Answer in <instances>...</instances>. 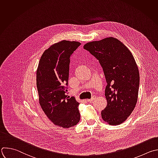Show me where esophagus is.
Instances as JSON below:
<instances>
[{"label":"esophagus","mask_w":158,"mask_h":158,"mask_svg":"<svg viewBox=\"0 0 158 158\" xmlns=\"http://www.w3.org/2000/svg\"><path fill=\"white\" fill-rule=\"evenodd\" d=\"M94 98H95V97H94V96H93L91 98H90V99H87V101H88V102H92V101H93V100H94Z\"/></svg>","instance_id":"1"}]
</instances>
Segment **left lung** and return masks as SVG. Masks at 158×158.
Instances as JSON below:
<instances>
[{"label": "left lung", "instance_id": "1", "mask_svg": "<svg viewBox=\"0 0 158 158\" xmlns=\"http://www.w3.org/2000/svg\"><path fill=\"white\" fill-rule=\"evenodd\" d=\"M84 48L98 60L107 83V105L102 118L110 125H120L131 115L138 100L139 74L135 60L128 48L113 37L87 43Z\"/></svg>", "mask_w": 158, "mask_h": 158}]
</instances>
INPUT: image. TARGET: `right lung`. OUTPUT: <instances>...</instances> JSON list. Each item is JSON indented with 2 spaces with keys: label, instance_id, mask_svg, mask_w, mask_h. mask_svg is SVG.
<instances>
[{
  "label": "right lung",
  "instance_id": "add662e5",
  "mask_svg": "<svg viewBox=\"0 0 158 158\" xmlns=\"http://www.w3.org/2000/svg\"><path fill=\"white\" fill-rule=\"evenodd\" d=\"M81 45L63 40L51 45L43 53L36 71L40 105L55 125L72 127L80 120L79 103L66 94L70 57Z\"/></svg>",
  "mask_w": 158,
  "mask_h": 158
}]
</instances>
